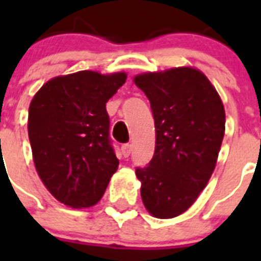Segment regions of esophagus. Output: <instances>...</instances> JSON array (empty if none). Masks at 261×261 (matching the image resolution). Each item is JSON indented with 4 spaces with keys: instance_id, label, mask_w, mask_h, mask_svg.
Here are the masks:
<instances>
[{
    "instance_id": "1",
    "label": "esophagus",
    "mask_w": 261,
    "mask_h": 261,
    "mask_svg": "<svg viewBox=\"0 0 261 261\" xmlns=\"http://www.w3.org/2000/svg\"><path fill=\"white\" fill-rule=\"evenodd\" d=\"M130 153H131V145L130 143H124V145H123L122 146V154H123V157H128V155H130Z\"/></svg>"
}]
</instances>
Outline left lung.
<instances>
[{"instance_id": "obj_1", "label": "left lung", "mask_w": 261, "mask_h": 261, "mask_svg": "<svg viewBox=\"0 0 261 261\" xmlns=\"http://www.w3.org/2000/svg\"><path fill=\"white\" fill-rule=\"evenodd\" d=\"M134 83L150 101L155 127L154 155L135 169L142 202L155 218H173L194 204L214 172L225 135L223 104L192 67L145 73Z\"/></svg>"}]
</instances>
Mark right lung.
Here are the masks:
<instances>
[{
  "instance_id": "obj_1",
  "label": "right lung",
  "mask_w": 261,
  "mask_h": 261,
  "mask_svg": "<svg viewBox=\"0 0 261 261\" xmlns=\"http://www.w3.org/2000/svg\"><path fill=\"white\" fill-rule=\"evenodd\" d=\"M126 79V73L90 70L59 75L31 101L28 137L35 168L51 195L66 206L96 204L118 169L106 104Z\"/></svg>"
}]
</instances>
